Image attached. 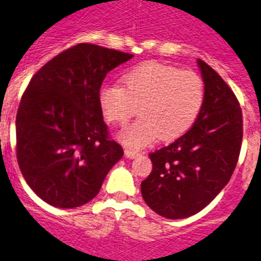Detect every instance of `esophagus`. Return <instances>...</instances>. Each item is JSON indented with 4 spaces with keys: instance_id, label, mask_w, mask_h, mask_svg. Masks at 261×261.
<instances>
[{
    "instance_id": "34e87169",
    "label": "esophagus",
    "mask_w": 261,
    "mask_h": 261,
    "mask_svg": "<svg viewBox=\"0 0 261 261\" xmlns=\"http://www.w3.org/2000/svg\"><path fill=\"white\" fill-rule=\"evenodd\" d=\"M139 154H140V153H139L138 150L128 149V148H127V149H125V155H126V157H127V158H130V160H131V158H135V157H138Z\"/></svg>"
}]
</instances>
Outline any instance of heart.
Listing matches in <instances>:
<instances>
[{"instance_id": "b5f03b06", "label": "heart", "mask_w": 261, "mask_h": 261, "mask_svg": "<svg viewBox=\"0 0 261 261\" xmlns=\"http://www.w3.org/2000/svg\"><path fill=\"white\" fill-rule=\"evenodd\" d=\"M119 84L106 85L99 104L107 121L123 125L140 116L118 134L127 147L140 149L155 139L179 138L194 123L204 101L203 80L192 70L152 60L131 68Z\"/></svg>"}]
</instances>
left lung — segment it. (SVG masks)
<instances>
[{
  "instance_id": "8db88e82",
  "label": "left lung",
  "mask_w": 261,
  "mask_h": 261,
  "mask_svg": "<svg viewBox=\"0 0 261 261\" xmlns=\"http://www.w3.org/2000/svg\"><path fill=\"white\" fill-rule=\"evenodd\" d=\"M197 63L204 84L201 112L184 135L150 153L152 172L140 186L145 203L167 219L206 207L229 181L242 144V111L234 92L210 65Z\"/></svg>"
}]
</instances>
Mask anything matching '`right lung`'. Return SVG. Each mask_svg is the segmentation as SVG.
Here are the masks:
<instances>
[{"instance_id": "obj_1", "label": "right lung", "mask_w": 261, "mask_h": 261, "mask_svg": "<svg viewBox=\"0 0 261 261\" xmlns=\"http://www.w3.org/2000/svg\"><path fill=\"white\" fill-rule=\"evenodd\" d=\"M134 55L79 43L46 63L16 113V158L31 189L51 206L91 201L123 155L99 104L107 73Z\"/></svg>"}]
</instances>
